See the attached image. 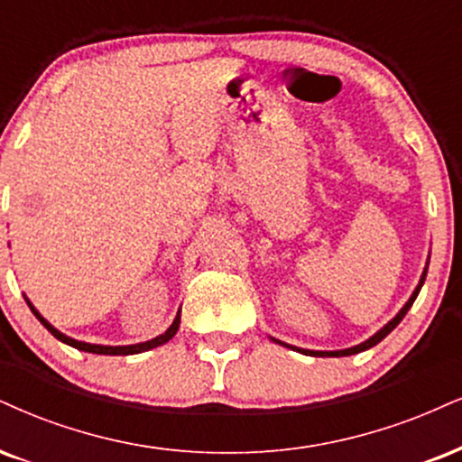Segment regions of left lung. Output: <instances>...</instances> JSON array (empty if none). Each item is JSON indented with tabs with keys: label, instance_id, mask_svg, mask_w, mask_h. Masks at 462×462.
<instances>
[{
	"label": "left lung",
	"instance_id": "8db88e82",
	"mask_svg": "<svg viewBox=\"0 0 462 462\" xmlns=\"http://www.w3.org/2000/svg\"><path fill=\"white\" fill-rule=\"evenodd\" d=\"M424 281H426V270H424V274H422V281H420V284H418V289H415L413 291V295L411 298H409V301L405 306H402V310L398 312V315L392 319V321L388 323V326L385 328H381L377 334L374 336H370V338L366 340V343H362V345H357V346H351V349H343V351H309V349H298V346H291V349H298L300 353H306V356H323V357H343V356H353V353H360V351H366V349H370V346H374L377 343H381V340L385 338V336H388L392 329H394L398 323L402 321V317L407 315V310L411 309L413 306V301H415V298H418V293H420V289H422V284H424ZM282 345V343H281ZM289 346V345H287Z\"/></svg>",
	"mask_w": 462,
	"mask_h": 462
}]
</instances>
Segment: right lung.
Segmentation results:
<instances>
[{
  "label": "right lung",
  "instance_id": "1",
  "mask_svg": "<svg viewBox=\"0 0 462 462\" xmlns=\"http://www.w3.org/2000/svg\"><path fill=\"white\" fill-rule=\"evenodd\" d=\"M27 304H30V301H27ZM30 309H32L33 315H36V317L40 319V323H42V326L47 328L49 332L53 334L57 340H61V343L70 345V346H74V349H79V351L98 353V356H133V353H141V351L153 349V346H158V345H164V343H167V340L173 338L175 332H178V329H180V312H178V317H175V321L171 323V328L167 329V332L161 334V336H156V338L147 340V343H139V345H128V346H102V345L79 343V340H74V338H68V336H64V334H61V332H57V329H55L53 326H51V323L47 321V319H42V317H40V312H38L36 309H33L32 304H30Z\"/></svg>",
  "mask_w": 462,
  "mask_h": 462
}]
</instances>
